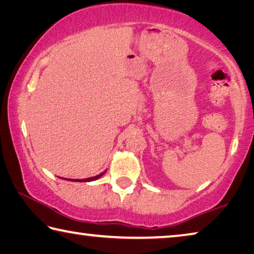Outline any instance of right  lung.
<instances>
[{
  "label": "right lung",
  "mask_w": 254,
  "mask_h": 254,
  "mask_svg": "<svg viewBox=\"0 0 254 254\" xmlns=\"http://www.w3.org/2000/svg\"><path fill=\"white\" fill-rule=\"evenodd\" d=\"M105 173V171H104ZM104 173H102V174H100V175H97V176H95V177H91V178H86V179H66V178H63V179H66V180H70V182H93V180H96V179H98V178H101L103 175H104Z\"/></svg>",
  "instance_id": "right-lung-1"
}]
</instances>
